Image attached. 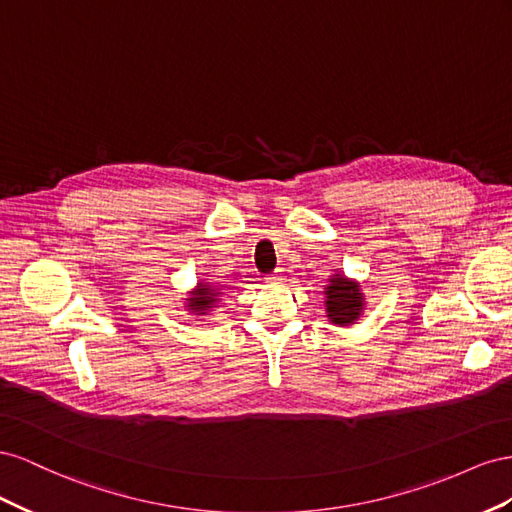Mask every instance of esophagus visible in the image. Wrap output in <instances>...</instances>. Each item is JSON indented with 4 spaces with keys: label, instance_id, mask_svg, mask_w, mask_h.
I'll return each mask as SVG.
<instances>
[{
    "label": "esophagus",
    "instance_id": "esophagus-1",
    "mask_svg": "<svg viewBox=\"0 0 512 512\" xmlns=\"http://www.w3.org/2000/svg\"><path fill=\"white\" fill-rule=\"evenodd\" d=\"M266 281H268V283H283V270H281V268L274 270L272 274L266 276Z\"/></svg>",
    "mask_w": 512,
    "mask_h": 512
}]
</instances>
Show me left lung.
<instances>
[{
    "label": "left lung",
    "instance_id": "left-lung-1",
    "mask_svg": "<svg viewBox=\"0 0 512 512\" xmlns=\"http://www.w3.org/2000/svg\"><path fill=\"white\" fill-rule=\"evenodd\" d=\"M326 298V311L334 324H354L358 319L362 311V294L356 283L347 281L345 276H337V279L330 281Z\"/></svg>",
    "mask_w": 512,
    "mask_h": 512
}]
</instances>
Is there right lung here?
I'll return each instance as SVG.
<instances>
[{
    "label": "right lung",
    "instance_id": "obj_1",
    "mask_svg": "<svg viewBox=\"0 0 512 512\" xmlns=\"http://www.w3.org/2000/svg\"><path fill=\"white\" fill-rule=\"evenodd\" d=\"M214 298H216V294L208 285H199L197 296L191 298V304H188V306H193L195 311H206L210 304H214Z\"/></svg>",
    "mask_w": 512,
    "mask_h": 512
}]
</instances>
